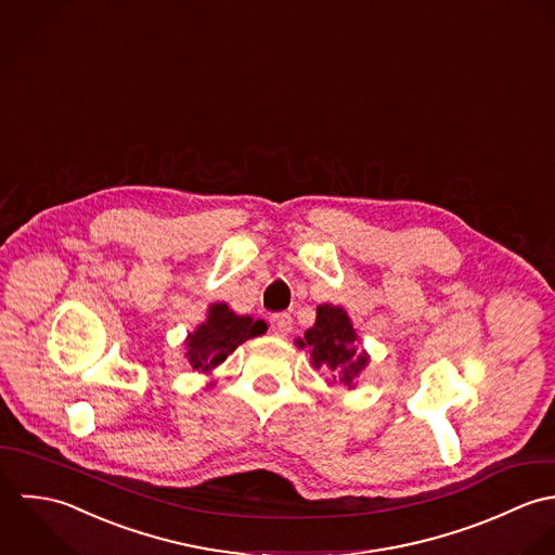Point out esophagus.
Listing matches in <instances>:
<instances>
[{"label": "esophagus", "instance_id": "1", "mask_svg": "<svg viewBox=\"0 0 555 555\" xmlns=\"http://www.w3.org/2000/svg\"><path fill=\"white\" fill-rule=\"evenodd\" d=\"M270 328L276 336H287L292 333V315L289 313H274L270 318Z\"/></svg>", "mask_w": 555, "mask_h": 555}]
</instances>
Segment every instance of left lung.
<instances>
[{
	"label": "left lung",
	"mask_w": 555,
	"mask_h": 555,
	"mask_svg": "<svg viewBox=\"0 0 555 555\" xmlns=\"http://www.w3.org/2000/svg\"><path fill=\"white\" fill-rule=\"evenodd\" d=\"M356 333L351 328V322L347 313L340 307L322 305L318 307V322L311 331L305 334V340L298 345H309L313 364L320 369H328L334 379L349 386L353 384V377L364 369L366 353H358L353 347Z\"/></svg>",
	"instance_id": "1"
}]
</instances>
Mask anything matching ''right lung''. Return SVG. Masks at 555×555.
Masks as SVG:
<instances>
[{
  "instance_id": "1",
  "label": "right lung",
  "mask_w": 555,
  "mask_h": 555,
  "mask_svg": "<svg viewBox=\"0 0 555 555\" xmlns=\"http://www.w3.org/2000/svg\"><path fill=\"white\" fill-rule=\"evenodd\" d=\"M266 333L261 320L253 322L248 315L237 318L227 305H212L208 322L202 324L186 340V356L193 369L208 373L246 338Z\"/></svg>"
}]
</instances>
